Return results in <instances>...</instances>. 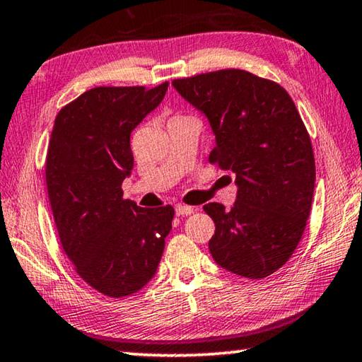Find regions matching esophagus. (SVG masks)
<instances>
[{
	"label": "esophagus",
	"instance_id": "1",
	"mask_svg": "<svg viewBox=\"0 0 362 362\" xmlns=\"http://www.w3.org/2000/svg\"><path fill=\"white\" fill-rule=\"evenodd\" d=\"M196 209L192 206H185V204H179L175 206V216H192Z\"/></svg>",
	"mask_w": 362,
	"mask_h": 362
}]
</instances>
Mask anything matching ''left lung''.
<instances>
[{
  "instance_id": "8db88e82",
  "label": "left lung",
  "mask_w": 362,
  "mask_h": 362,
  "mask_svg": "<svg viewBox=\"0 0 362 362\" xmlns=\"http://www.w3.org/2000/svg\"><path fill=\"white\" fill-rule=\"evenodd\" d=\"M216 136L209 161L236 175L231 211L203 209L216 223L212 259L238 276L260 279L291 259L303 235L315 189L311 140L291 95L244 70L174 79Z\"/></svg>"
}]
</instances>
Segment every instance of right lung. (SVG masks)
Masks as SVG:
<instances>
[{
  "instance_id": "add662e5",
  "label": "right lung",
  "mask_w": 362,
  "mask_h": 362,
  "mask_svg": "<svg viewBox=\"0 0 362 362\" xmlns=\"http://www.w3.org/2000/svg\"><path fill=\"white\" fill-rule=\"evenodd\" d=\"M168 88H94L54 121L46 159L49 203L65 254L103 296H132L148 284L173 228V206L145 209L122 199L121 189L134 168L131 132Z\"/></svg>"
}]
</instances>
